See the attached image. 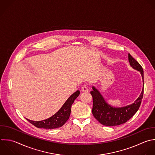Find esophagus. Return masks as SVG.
<instances>
[{
	"mask_svg": "<svg viewBox=\"0 0 155 155\" xmlns=\"http://www.w3.org/2000/svg\"><path fill=\"white\" fill-rule=\"evenodd\" d=\"M81 90H82V91H84V92H87V91H88V87H87V85H83L82 87V88H81Z\"/></svg>",
	"mask_w": 155,
	"mask_h": 155,
	"instance_id": "1",
	"label": "esophagus"
}]
</instances>
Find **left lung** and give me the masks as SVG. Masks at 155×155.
Returning <instances> with one entry per match:
<instances>
[{
	"label": "left lung",
	"mask_w": 155,
	"mask_h": 155,
	"mask_svg": "<svg viewBox=\"0 0 155 155\" xmlns=\"http://www.w3.org/2000/svg\"><path fill=\"white\" fill-rule=\"evenodd\" d=\"M128 61L130 66L139 71L143 81V88L139 96L132 104L123 107H114L108 104L94 86L90 92L93 97L92 113L101 124L106 126H116L122 124L128 120L138 110L143 94V71L141 65L128 53Z\"/></svg>",
	"instance_id": "obj_1"
}]
</instances>
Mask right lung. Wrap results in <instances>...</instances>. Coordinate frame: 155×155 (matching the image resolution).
Wrapping results in <instances>:
<instances>
[{"mask_svg":"<svg viewBox=\"0 0 155 155\" xmlns=\"http://www.w3.org/2000/svg\"><path fill=\"white\" fill-rule=\"evenodd\" d=\"M79 94L80 91L79 90H77L72 94L56 113L45 120L41 121H34L26 119L35 127L40 128L54 129L61 127L69 119L71 113V105L74 100L79 96Z\"/></svg>","mask_w":155,"mask_h":155,"instance_id":"1","label":"right lung"}]
</instances>
